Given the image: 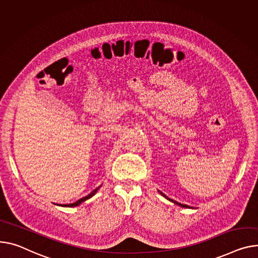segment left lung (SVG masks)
Here are the masks:
<instances>
[{"label": "left lung", "instance_id": "left-lung-1", "mask_svg": "<svg viewBox=\"0 0 258 258\" xmlns=\"http://www.w3.org/2000/svg\"><path fill=\"white\" fill-rule=\"evenodd\" d=\"M162 195H164V194H162ZM164 196H165V195H164ZM165 197H166V196H165ZM166 198H167V199H169L168 197H166ZM169 200H170V201H172V202H174V203H176V204H178V205H180V207H182V208H188L187 205H185V204H181V203H178V202H176V201H173L172 199H169Z\"/></svg>", "mask_w": 258, "mask_h": 258}]
</instances>
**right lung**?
<instances>
[{
  "label": "right lung",
  "instance_id": "1",
  "mask_svg": "<svg viewBox=\"0 0 258 258\" xmlns=\"http://www.w3.org/2000/svg\"><path fill=\"white\" fill-rule=\"evenodd\" d=\"M99 187H96L95 190H93L89 195H87V196H85V197H83V198H81V199H79L78 201H76V202H74V203H72V204H64L63 207H68V208H72V207H78V205L80 204V203H82L83 201H85V200H87V199H89L90 197H92L96 192H97V190H98Z\"/></svg>",
  "mask_w": 258,
  "mask_h": 258
}]
</instances>
